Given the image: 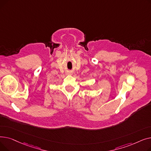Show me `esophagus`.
<instances>
[{
  "label": "esophagus",
  "instance_id": "1",
  "mask_svg": "<svg viewBox=\"0 0 151 151\" xmlns=\"http://www.w3.org/2000/svg\"><path fill=\"white\" fill-rule=\"evenodd\" d=\"M67 74H68V75H71V74H72V73H71V72H70V71H69V72H68V73H67Z\"/></svg>",
  "mask_w": 151,
  "mask_h": 151
}]
</instances>
